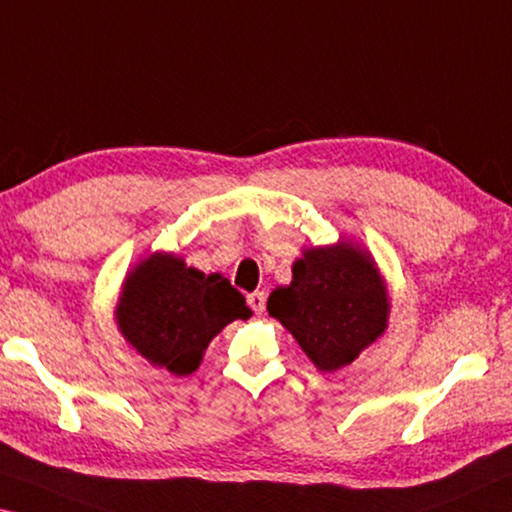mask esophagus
I'll return each mask as SVG.
<instances>
[{"instance_id": "34e87169", "label": "esophagus", "mask_w": 512, "mask_h": 512, "mask_svg": "<svg viewBox=\"0 0 512 512\" xmlns=\"http://www.w3.org/2000/svg\"><path fill=\"white\" fill-rule=\"evenodd\" d=\"M248 305L253 307L255 314H262L264 312V305H266V294H264V291H253V294H248Z\"/></svg>"}]
</instances>
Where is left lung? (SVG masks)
I'll return each instance as SVG.
<instances>
[{
    "label": "left lung",
    "mask_w": 512,
    "mask_h": 512,
    "mask_svg": "<svg viewBox=\"0 0 512 512\" xmlns=\"http://www.w3.org/2000/svg\"><path fill=\"white\" fill-rule=\"evenodd\" d=\"M266 310L316 369L332 373L385 335L392 300L369 250L353 239H337L303 248L291 266V282L271 291Z\"/></svg>",
    "instance_id": "1"
}]
</instances>
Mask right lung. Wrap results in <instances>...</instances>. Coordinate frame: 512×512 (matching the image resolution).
I'll use <instances>...</instances> for the list:
<instances>
[{"instance_id":"add662e5","label":"right lung","mask_w":512,"mask_h":512,"mask_svg":"<svg viewBox=\"0 0 512 512\" xmlns=\"http://www.w3.org/2000/svg\"><path fill=\"white\" fill-rule=\"evenodd\" d=\"M253 310L221 273H202L166 250L143 257L120 287L118 332L152 367L173 376L198 371L202 355L227 323Z\"/></svg>"}]
</instances>
